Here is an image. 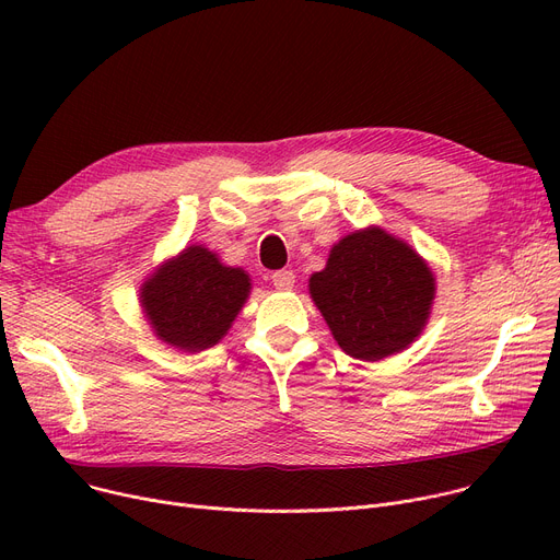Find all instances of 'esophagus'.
<instances>
[{
    "label": "esophagus",
    "mask_w": 560,
    "mask_h": 560,
    "mask_svg": "<svg viewBox=\"0 0 560 560\" xmlns=\"http://www.w3.org/2000/svg\"><path fill=\"white\" fill-rule=\"evenodd\" d=\"M272 283L279 290H290L292 285H295V275H292V270H277V272H272Z\"/></svg>",
    "instance_id": "esophagus-1"
}]
</instances>
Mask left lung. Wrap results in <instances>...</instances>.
<instances>
[{
	"mask_svg": "<svg viewBox=\"0 0 560 560\" xmlns=\"http://www.w3.org/2000/svg\"><path fill=\"white\" fill-rule=\"evenodd\" d=\"M308 285L338 345L361 361H381L413 342L435 292L427 262L381 229L342 238Z\"/></svg>",
	"mask_w": 560,
	"mask_h": 560,
	"instance_id": "left-lung-1",
	"label": "left lung"
}]
</instances>
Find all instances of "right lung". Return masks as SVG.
<instances>
[{
	"mask_svg": "<svg viewBox=\"0 0 560 560\" xmlns=\"http://www.w3.org/2000/svg\"><path fill=\"white\" fill-rule=\"evenodd\" d=\"M247 295L249 277L241 268L195 245L144 283L140 302L161 340L201 351L229 331Z\"/></svg>",
	"mask_w": 560,
	"mask_h": 560,
	"instance_id": "obj_1",
	"label": "right lung"
}]
</instances>
